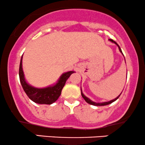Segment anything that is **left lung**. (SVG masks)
Returning <instances> with one entry per match:
<instances>
[{"label":"left lung","mask_w":145,"mask_h":145,"mask_svg":"<svg viewBox=\"0 0 145 145\" xmlns=\"http://www.w3.org/2000/svg\"><path fill=\"white\" fill-rule=\"evenodd\" d=\"M109 40H110L111 42H114V43H115L116 44V45L118 46V48H119V50H120V52H121V53H122V54L123 55V54H122V50H121V49H120V46H119L118 44H117V42H115V41H114V40H113L112 39H109ZM123 56H124V55H123ZM120 94H121V93H120ZM120 94L119 95V96H118L117 98H116L115 99H114V100H111V101H109V102H105V103H95V102H93V101H91V100L89 99V98H87V96H85V95H84L83 93H82V89H81V95H82V98H83L84 99H85V101L86 102H87V103H89V104H90V105H95V106H104V105H109V104H111V103H112L113 102H114V101H116V100L118 99V98L119 97H120Z\"/></svg>","instance_id":"1"}]
</instances>
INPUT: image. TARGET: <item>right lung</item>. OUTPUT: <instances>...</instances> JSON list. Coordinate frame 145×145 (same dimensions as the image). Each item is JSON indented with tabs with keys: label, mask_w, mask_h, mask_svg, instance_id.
Instances as JSON below:
<instances>
[{
	"label": "right lung",
	"mask_w": 145,
	"mask_h": 145,
	"mask_svg": "<svg viewBox=\"0 0 145 145\" xmlns=\"http://www.w3.org/2000/svg\"><path fill=\"white\" fill-rule=\"evenodd\" d=\"M22 60H23V56L20 59V67H19V78H20V83L29 98L33 102L38 104L51 105L56 101L61 94L62 89L65 86L67 80L73 73H74V71L64 73L60 76L58 82L52 86L44 87V88H36L29 85L25 80L23 66H22Z\"/></svg>",
	"instance_id": "obj_1"
}]
</instances>
